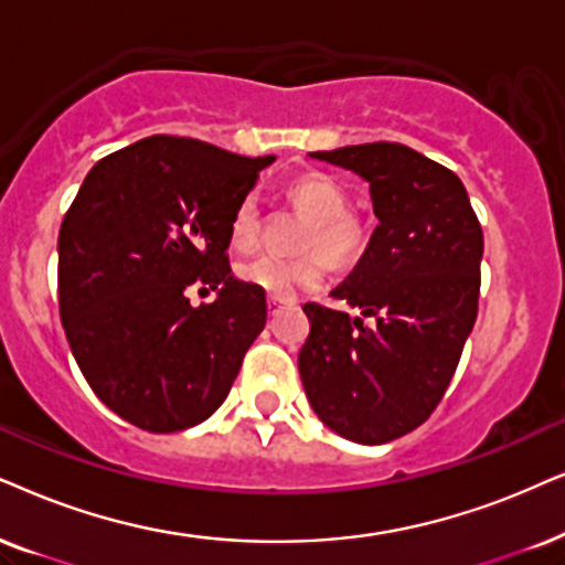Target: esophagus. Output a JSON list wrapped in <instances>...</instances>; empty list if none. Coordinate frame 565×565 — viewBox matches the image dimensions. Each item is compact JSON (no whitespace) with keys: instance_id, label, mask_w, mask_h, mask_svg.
Listing matches in <instances>:
<instances>
[{"instance_id":"34e87169","label":"esophagus","mask_w":565,"mask_h":565,"mask_svg":"<svg viewBox=\"0 0 565 565\" xmlns=\"http://www.w3.org/2000/svg\"><path fill=\"white\" fill-rule=\"evenodd\" d=\"M281 305H291V299H284V297H268V307H281Z\"/></svg>"}]
</instances>
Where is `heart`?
Returning <instances> with one entry per match:
<instances>
[{
	"mask_svg": "<svg viewBox=\"0 0 565 565\" xmlns=\"http://www.w3.org/2000/svg\"><path fill=\"white\" fill-rule=\"evenodd\" d=\"M289 198L312 216V230L302 245L320 247L335 266H349L365 253L370 230L365 218L349 211V190L323 171H307L289 182ZM260 205L253 192L242 195L230 218L232 245L249 249L260 239ZM326 258L319 249H305L299 255L260 253L237 268L239 278L249 287L266 291L270 297L291 299L299 291L316 289L326 278Z\"/></svg>",
	"mask_w": 565,
	"mask_h": 565,
	"instance_id": "b5f03b06",
	"label": "heart"
}]
</instances>
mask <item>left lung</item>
<instances>
[{
	"label": "left lung",
	"mask_w": 565,
	"mask_h": 565,
	"mask_svg": "<svg viewBox=\"0 0 565 565\" xmlns=\"http://www.w3.org/2000/svg\"><path fill=\"white\" fill-rule=\"evenodd\" d=\"M310 156L360 174L381 224L331 291L362 318L302 307L299 375L320 423L381 446L423 425L451 383L477 320L482 226L459 177L402 142Z\"/></svg>",
	"instance_id": "1"
}]
</instances>
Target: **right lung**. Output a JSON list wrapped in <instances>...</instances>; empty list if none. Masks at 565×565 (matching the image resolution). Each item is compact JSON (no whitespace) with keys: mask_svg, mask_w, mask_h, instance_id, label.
Segmentation results:
<instances>
[{"mask_svg":"<svg viewBox=\"0 0 565 565\" xmlns=\"http://www.w3.org/2000/svg\"><path fill=\"white\" fill-rule=\"evenodd\" d=\"M274 156L151 135L88 171L60 230V318L114 414L177 433L224 404L266 326V291L232 276L230 218ZM218 288L192 308L186 291Z\"/></svg>","mask_w":565,"mask_h":565,"instance_id":"obj_1","label":"right lung"}]
</instances>
